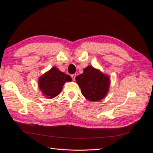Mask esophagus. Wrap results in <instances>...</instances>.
I'll return each instance as SVG.
<instances>
[{
    "instance_id": "1",
    "label": "esophagus",
    "mask_w": 153,
    "mask_h": 153,
    "mask_svg": "<svg viewBox=\"0 0 153 153\" xmlns=\"http://www.w3.org/2000/svg\"><path fill=\"white\" fill-rule=\"evenodd\" d=\"M71 76L73 80H75V77H76V74H73V75H71Z\"/></svg>"
}]
</instances>
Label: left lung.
I'll return each mask as SVG.
<instances>
[{"label":"left lung","mask_w":153,"mask_h":153,"mask_svg":"<svg viewBox=\"0 0 153 153\" xmlns=\"http://www.w3.org/2000/svg\"><path fill=\"white\" fill-rule=\"evenodd\" d=\"M76 82L81 89L82 94L91 101H100L107 94L110 78L91 66L84 68V73L76 77Z\"/></svg>","instance_id":"8db88e82"}]
</instances>
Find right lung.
Returning <instances> with one entry per match:
<instances>
[{"label":"right lung","instance_id":"1","mask_svg":"<svg viewBox=\"0 0 153 153\" xmlns=\"http://www.w3.org/2000/svg\"><path fill=\"white\" fill-rule=\"evenodd\" d=\"M71 81L70 76L59 71L56 67H53L39 77L38 84L43 94L52 99L60 94L66 82Z\"/></svg>","mask_w":153,"mask_h":153}]
</instances>
